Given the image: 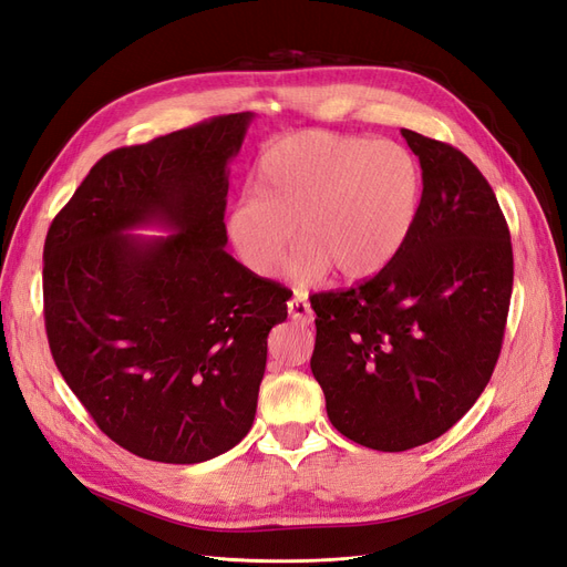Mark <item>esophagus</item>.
Listing matches in <instances>:
<instances>
[{
  "instance_id": "obj_1",
  "label": "esophagus",
  "mask_w": 567,
  "mask_h": 567,
  "mask_svg": "<svg viewBox=\"0 0 567 567\" xmlns=\"http://www.w3.org/2000/svg\"><path fill=\"white\" fill-rule=\"evenodd\" d=\"M288 315H290V319H296L300 323H312L315 321V312H312L310 302H307L305 293H296L293 298L288 300Z\"/></svg>"
}]
</instances>
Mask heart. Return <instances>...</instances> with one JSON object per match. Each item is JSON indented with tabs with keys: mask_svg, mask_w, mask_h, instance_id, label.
Returning a JSON list of instances; mask_svg holds the SVG:
<instances>
[{
	"mask_svg": "<svg viewBox=\"0 0 567 567\" xmlns=\"http://www.w3.org/2000/svg\"><path fill=\"white\" fill-rule=\"evenodd\" d=\"M421 165L394 142L305 130L271 142L255 167V196L227 213L234 252L260 277L286 260L290 227L298 250L290 277L362 281L385 269L414 231Z\"/></svg>",
	"mask_w": 567,
	"mask_h": 567,
	"instance_id": "heart-1",
	"label": "heart"
}]
</instances>
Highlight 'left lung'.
<instances>
[{"label":"left lung","instance_id":"obj_1","mask_svg":"<svg viewBox=\"0 0 567 567\" xmlns=\"http://www.w3.org/2000/svg\"><path fill=\"white\" fill-rule=\"evenodd\" d=\"M423 173L414 231L394 260L348 290L310 298L312 373L338 433L406 452L444 435L492 379L513 290L504 213L450 144L402 130Z\"/></svg>","mask_w":567,"mask_h":567}]
</instances>
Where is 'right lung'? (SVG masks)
<instances>
[{
  "label": "right lung",
  "instance_id": "add662e5",
  "mask_svg": "<svg viewBox=\"0 0 567 567\" xmlns=\"http://www.w3.org/2000/svg\"><path fill=\"white\" fill-rule=\"evenodd\" d=\"M250 120L106 153L47 234L51 357L101 433L148 461L200 463L248 435L288 317V290L225 250L227 165ZM144 226L174 234H128Z\"/></svg>",
  "mask_w": 567,
  "mask_h": 567
}]
</instances>
